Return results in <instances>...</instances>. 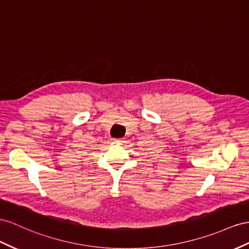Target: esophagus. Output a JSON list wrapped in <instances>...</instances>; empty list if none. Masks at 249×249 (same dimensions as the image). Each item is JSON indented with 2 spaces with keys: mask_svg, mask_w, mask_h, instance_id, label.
Listing matches in <instances>:
<instances>
[{
  "mask_svg": "<svg viewBox=\"0 0 249 249\" xmlns=\"http://www.w3.org/2000/svg\"><path fill=\"white\" fill-rule=\"evenodd\" d=\"M114 142H119V141H122V139H113Z\"/></svg>",
  "mask_w": 249,
  "mask_h": 249,
  "instance_id": "esophagus-1",
  "label": "esophagus"
}]
</instances>
